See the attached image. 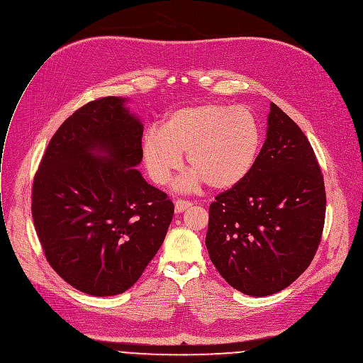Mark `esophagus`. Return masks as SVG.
Here are the masks:
<instances>
[{"label":"esophagus","instance_id":"34e87169","mask_svg":"<svg viewBox=\"0 0 363 363\" xmlns=\"http://www.w3.org/2000/svg\"><path fill=\"white\" fill-rule=\"evenodd\" d=\"M190 206H191V201H189V200H182V199H179V200L174 201V210H176V213L184 211V210L189 208Z\"/></svg>","mask_w":363,"mask_h":363}]
</instances>
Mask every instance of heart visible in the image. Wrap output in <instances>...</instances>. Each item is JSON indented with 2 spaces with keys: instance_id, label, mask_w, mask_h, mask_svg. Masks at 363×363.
I'll use <instances>...</instances> for the list:
<instances>
[{
  "instance_id": "b5f03b06",
  "label": "heart",
  "mask_w": 363,
  "mask_h": 363,
  "mask_svg": "<svg viewBox=\"0 0 363 363\" xmlns=\"http://www.w3.org/2000/svg\"><path fill=\"white\" fill-rule=\"evenodd\" d=\"M262 146V128L247 107L204 103L179 107L162 128L150 127L141 140L144 164L157 184H166L186 153L191 169L177 180L190 190L206 182L210 189L229 190L252 173Z\"/></svg>"
}]
</instances>
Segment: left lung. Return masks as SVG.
<instances>
[{"mask_svg": "<svg viewBox=\"0 0 363 363\" xmlns=\"http://www.w3.org/2000/svg\"><path fill=\"white\" fill-rule=\"evenodd\" d=\"M323 176L309 140L274 103L252 173L216 196L206 246L223 279L249 296H269L311 264L325 225Z\"/></svg>", "mask_w": 363, "mask_h": 363, "instance_id": "8db88e82", "label": "left lung"}]
</instances>
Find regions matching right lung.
Returning a JSON list of instances; mask_svg holds the SVG:
<instances>
[{
    "label": "right lung",
    "instance_id": "add662e5",
    "mask_svg": "<svg viewBox=\"0 0 363 363\" xmlns=\"http://www.w3.org/2000/svg\"><path fill=\"white\" fill-rule=\"evenodd\" d=\"M125 101L99 99L69 116L33 183L31 213L50 266L91 296L123 294L140 279L174 213L135 169L144 127Z\"/></svg>",
    "mask_w": 363,
    "mask_h": 363
}]
</instances>
